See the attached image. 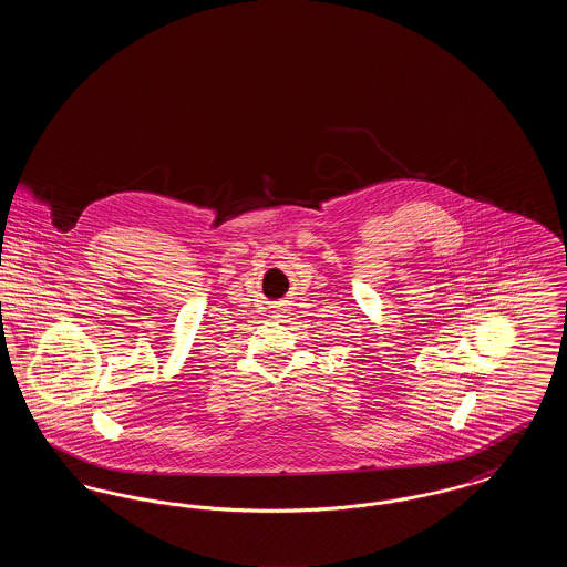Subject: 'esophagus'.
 Here are the masks:
<instances>
[{
    "label": "esophagus",
    "instance_id": "obj_1",
    "mask_svg": "<svg viewBox=\"0 0 567 567\" xmlns=\"http://www.w3.org/2000/svg\"><path fill=\"white\" fill-rule=\"evenodd\" d=\"M285 312H287V303L282 301V303H278V306H276V310H274V315H276V317H274V319H280V317H285Z\"/></svg>",
    "mask_w": 567,
    "mask_h": 567
}]
</instances>
